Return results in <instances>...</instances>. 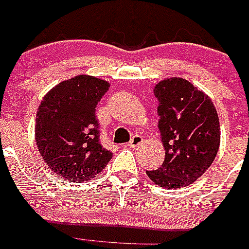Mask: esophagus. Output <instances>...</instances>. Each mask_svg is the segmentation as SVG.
Returning <instances> with one entry per match:
<instances>
[{"mask_svg": "<svg viewBox=\"0 0 249 249\" xmlns=\"http://www.w3.org/2000/svg\"><path fill=\"white\" fill-rule=\"evenodd\" d=\"M140 143H142V135H134V137L130 139V142H128V146H129V147H132V148H135V147H138Z\"/></svg>", "mask_w": 249, "mask_h": 249, "instance_id": "1", "label": "esophagus"}]
</instances>
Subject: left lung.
Returning <instances> with one entry per match:
<instances>
[{"instance_id":"left-lung-1","label":"left lung","mask_w":249,"mask_h":249,"mask_svg":"<svg viewBox=\"0 0 249 249\" xmlns=\"http://www.w3.org/2000/svg\"><path fill=\"white\" fill-rule=\"evenodd\" d=\"M153 92L165 158L162 168L146 174L157 186L182 188L214 160L220 142L218 115L211 99L184 79L160 81Z\"/></svg>"}]
</instances>
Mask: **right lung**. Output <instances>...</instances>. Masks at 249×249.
Returning <instances> with one entry per match:
<instances>
[{
  "instance_id": "1",
  "label": "right lung",
  "mask_w": 249,
  "mask_h": 249,
  "mask_svg": "<svg viewBox=\"0 0 249 249\" xmlns=\"http://www.w3.org/2000/svg\"><path fill=\"white\" fill-rule=\"evenodd\" d=\"M109 83L78 75L56 85L43 98L36 119V142L51 170L69 182L96 178L112 158L99 140L96 107Z\"/></svg>"
}]
</instances>
